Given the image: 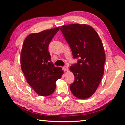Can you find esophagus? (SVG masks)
<instances>
[{"mask_svg":"<svg viewBox=\"0 0 125 125\" xmlns=\"http://www.w3.org/2000/svg\"><path fill=\"white\" fill-rule=\"evenodd\" d=\"M63 69H64V70L65 71H67V70H68V67H67V66H65L64 67H63Z\"/></svg>","mask_w":125,"mask_h":125,"instance_id":"34e87169","label":"esophagus"}]
</instances>
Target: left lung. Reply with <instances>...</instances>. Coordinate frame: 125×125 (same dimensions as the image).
<instances>
[{
	"label": "left lung",
	"instance_id": "obj_1",
	"mask_svg": "<svg viewBox=\"0 0 125 125\" xmlns=\"http://www.w3.org/2000/svg\"><path fill=\"white\" fill-rule=\"evenodd\" d=\"M60 30L72 51L73 58L80 59L70 70L75 81L71 93L79 99H86L95 93L104 73L105 52L101 39L95 29L86 24L61 26Z\"/></svg>",
	"mask_w": 125,
	"mask_h": 125
}]
</instances>
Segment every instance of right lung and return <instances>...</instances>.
<instances>
[{
	"label": "right lung",
	"instance_id": "right-lung-1",
	"mask_svg": "<svg viewBox=\"0 0 125 125\" xmlns=\"http://www.w3.org/2000/svg\"><path fill=\"white\" fill-rule=\"evenodd\" d=\"M60 27L45 30L26 36L20 54V66L26 80L36 93L48 96L56 89V81L64 70L55 67L48 51L49 44Z\"/></svg>",
	"mask_w": 125,
	"mask_h": 125
}]
</instances>
